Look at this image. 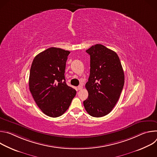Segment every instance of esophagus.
<instances>
[{"label":"esophagus","instance_id":"obj_1","mask_svg":"<svg viewBox=\"0 0 157 157\" xmlns=\"http://www.w3.org/2000/svg\"><path fill=\"white\" fill-rule=\"evenodd\" d=\"M78 90H81V89H82V86L81 85H80L78 87Z\"/></svg>","mask_w":157,"mask_h":157}]
</instances>
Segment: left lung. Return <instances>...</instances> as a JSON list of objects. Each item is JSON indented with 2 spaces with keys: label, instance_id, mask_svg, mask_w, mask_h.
<instances>
[{
  "label": "left lung",
  "instance_id": "8db88e82",
  "mask_svg": "<svg viewBox=\"0 0 157 157\" xmlns=\"http://www.w3.org/2000/svg\"><path fill=\"white\" fill-rule=\"evenodd\" d=\"M90 55V75L86 84L88 98L83 102L87 113L101 117L117 102L124 84V73L117 54L101 44L86 51Z\"/></svg>",
  "mask_w": 157,
  "mask_h": 157
}]
</instances>
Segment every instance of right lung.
<instances>
[{
    "mask_svg": "<svg viewBox=\"0 0 157 157\" xmlns=\"http://www.w3.org/2000/svg\"><path fill=\"white\" fill-rule=\"evenodd\" d=\"M70 52L51 47L33 59L29 76V89L38 107L51 117L63 115L76 94L66 83V62Z\"/></svg>",
    "mask_w": 157,
    "mask_h": 157,
    "instance_id": "add662e5",
    "label": "right lung"
}]
</instances>
